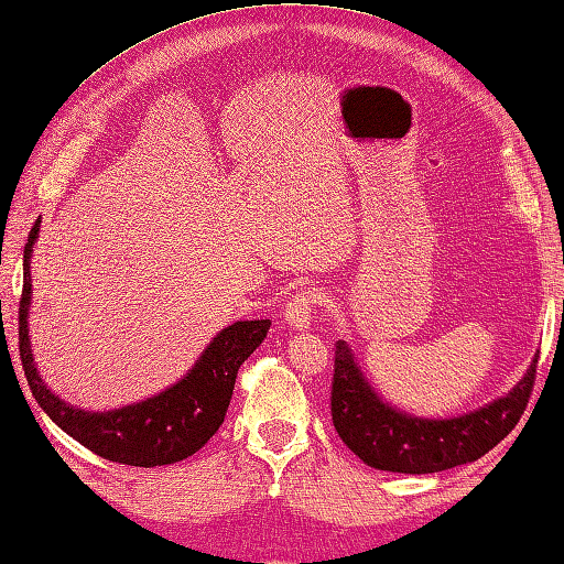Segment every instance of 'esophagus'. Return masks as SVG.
I'll use <instances>...</instances> for the list:
<instances>
[{
  "instance_id": "34e87169",
  "label": "esophagus",
  "mask_w": 564,
  "mask_h": 564,
  "mask_svg": "<svg viewBox=\"0 0 564 564\" xmlns=\"http://www.w3.org/2000/svg\"><path fill=\"white\" fill-rule=\"evenodd\" d=\"M319 302V293L316 291H300L285 307V324L297 330H305L312 324V310Z\"/></svg>"
}]
</instances>
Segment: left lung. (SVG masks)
Here are the masks:
<instances>
[{
    "label": "left lung",
    "mask_w": 564,
    "mask_h": 564,
    "mask_svg": "<svg viewBox=\"0 0 564 564\" xmlns=\"http://www.w3.org/2000/svg\"><path fill=\"white\" fill-rule=\"evenodd\" d=\"M536 362L539 352L524 377L484 408L447 420H426L388 405L367 381L350 345L338 340L330 416L343 443L373 469L400 474L453 469L494 451L517 426L531 395Z\"/></svg>",
    "instance_id": "obj_1"
}]
</instances>
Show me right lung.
Returning <instances> with one entry per match:
<instances>
[{"label":"right lung","mask_w":564,"mask_h":564,"mask_svg":"<svg viewBox=\"0 0 564 564\" xmlns=\"http://www.w3.org/2000/svg\"><path fill=\"white\" fill-rule=\"evenodd\" d=\"M37 238L40 219L31 228L23 252V295L19 307V352L37 405L70 438L95 455L121 465L162 467L195 455L224 424L238 369L262 345L271 322L254 319L226 326L209 340L183 379L152 398L107 412L74 408L54 395L42 381L28 336L33 300L31 257Z\"/></svg>","instance_id":"right-lung-1"}]
</instances>
